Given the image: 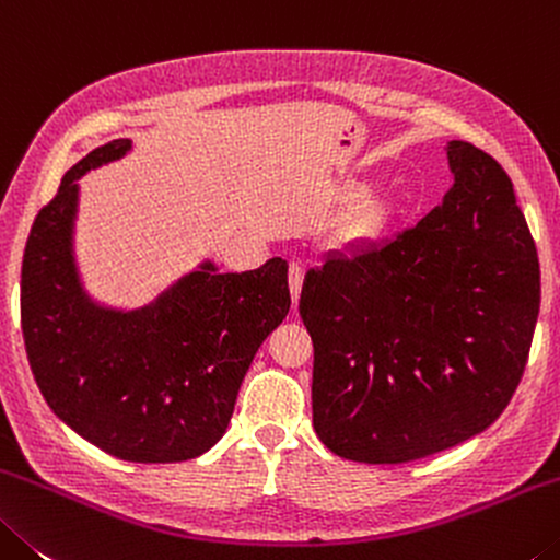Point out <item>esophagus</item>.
<instances>
[{
	"label": "esophagus",
	"mask_w": 560,
	"mask_h": 560,
	"mask_svg": "<svg viewBox=\"0 0 560 560\" xmlns=\"http://www.w3.org/2000/svg\"><path fill=\"white\" fill-rule=\"evenodd\" d=\"M302 278H305V270H302V265L292 262V265H290V272H288V282H290V295H292V305H298V300H300Z\"/></svg>",
	"instance_id": "esophagus-1"
}]
</instances>
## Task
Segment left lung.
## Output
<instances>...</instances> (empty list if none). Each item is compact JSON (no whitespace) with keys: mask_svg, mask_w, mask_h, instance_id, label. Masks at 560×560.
I'll return each instance as SVG.
<instances>
[{"mask_svg":"<svg viewBox=\"0 0 560 560\" xmlns=\"http://www.w3.org/2000/svg\"><path fill=\"white\" fill-rule=\"evenodd\" d=\"M442 206L305 275L313 424L329 452L405 464L466 442L516 392L540 307L534 237L489 153L446 143Z\"/></svg>","mask_w":560,"mask_h":560,"instance_id":"8db88e82","label":"left lung"}]
</instances>
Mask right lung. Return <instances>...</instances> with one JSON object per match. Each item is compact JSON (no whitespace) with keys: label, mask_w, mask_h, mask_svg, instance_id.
I'll use <instances>...</instances> for the list:
<instances>
[{"label":"right lung","mask_w":560,"mask_h":560,"mask_svg":"<svg viewBox=\"0 0 560 560\" xmlns=\"http://www.w3.org/2000/svg\"><path fill=\"white\" fill-rule=\"evenodd\" d=\"M128 151L116 139L84 155L34 220L22 260L26 357L54 415L86 442L124 462H188L225 434L247 366L288 315V260L245 272L206 260L149 305H101L73 255L79 178Z\"/></svg>","instance_id":"1"}]
</instances>
